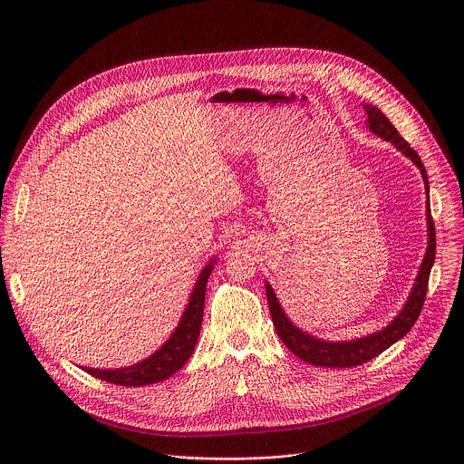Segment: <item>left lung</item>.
<instances>
[{"label": "left lung", "instance_id": "1", "mask_svg": "<svg viewBox=\"0 0 464 464\" xmlns=\"http://www.w3.org/2000/svg\"><path fill=\"white\" fill-rule=\"evenodd\" d=\"M363 110L367 115V119H365L367 128L372 131V134L392 143L406 158H410L415 163V167L422 174L426 194H428V202H426L428 247H426L422 264L419 268V274L415 277L411 294H410L406 304L402 306V310L396 314L392 317V321L389 324H385L382 330H376V333H372V334H367V336L356 338V340H349V342H326L323 338L308 334L306 330H301L297 324H294V321L283 310L272 285L268 281L264 283L266 285V297H268L270 314H272L274 326L277 330V336L297 358H301L312 365H317V367H330V369L333 367H340V369L356 367V365L367 363L369 360L376 358L385 349H389L392 343L402 340L420 315V310H422V304L426 299V292H428L430 272H431L433 262H435V226H433L431 209H430V181H428L424 163L420 161L419 154L410 147V143L399 134V131H396V128L391 124V121L376 106L363 104Z\"/></svg>", "mask_w": 464, "mask_h": 464}]
</instances>
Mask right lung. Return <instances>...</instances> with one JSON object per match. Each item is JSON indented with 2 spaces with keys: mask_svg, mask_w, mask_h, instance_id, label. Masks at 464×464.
Instances as JSON below:
<instances>
[{
  "mask_svg": "<svg viewBox=\"0 0 464 464\" xmlns=\"http://www.w3.org/2000/svg\"><path fill=\"white\" fill-rule=\"evenodd\" d=\"M217 264V256L209 258V262L200 272L190 295L188 303L181 314V319L170 338L149 358L128 365L121 369H95V367H82L88 374L110 382L115 385H126V387H141L149 383H158L172 376L176 371H179L187 360L192 356V351L196 347L198 336H200L202 319H204V301H206V288L208 279L213 274V268Z\"/></svg>",
  "mask_w": 464,
  "mask_h": 464,
  "instance_id": "right-lung-1",
  "label": "right lung"
}]
</instances>
